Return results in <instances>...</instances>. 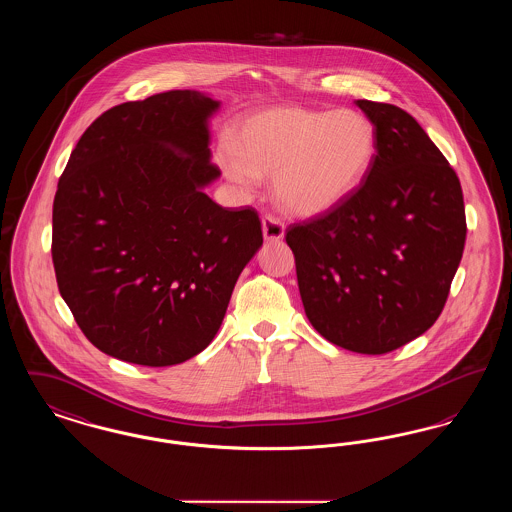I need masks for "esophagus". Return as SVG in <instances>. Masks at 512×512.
<instances>
[{"label":"esophagus","mask_w":512,"mask_h":512,"mask_svg":"<svg viewBox=\"0 0 512 512\" xmlns=\"http://www.w3.org/2000/svg\"><path fill=\"white\" fill-rule=\"evenodd\" d=\"M284 232H286V226L276 215H265L263 217V236H265V240L278 242V240L284 238Z\"/></svg>","instance_id":"obj_1"}]
</instances>
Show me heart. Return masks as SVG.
Returning a JSON list of instances; mask_svg holds the SVG:
<instances>
[{"label":"heart","instance_id":"heart-1","mask_svg":"<svg viewBox=\"0 0 512 512\" xmlns=\"http://www.w3.org/2000/svg\"><path fill=\"white\" fill-rule=\"evenodd\" d=\"M374 155L376 130L363 113L282 105L245 117L220 149V165L242 184L274 176L276 201L313 217L361 186Z\"/></svg>","mask_w":512,"mask_h":512}]
</instances>
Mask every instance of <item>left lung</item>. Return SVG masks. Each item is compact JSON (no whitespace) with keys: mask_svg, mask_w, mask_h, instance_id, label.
Listing matches in <instances>:
<instances>
[{"mask_svg":"<svg viewBox=\"0 0 512 512\" xmlns=\"http://www.w3.org/2000/svg\"><path fill=\"white\" fill-rule=\"evenodd\" d=\"M355 103L376 130L372 167L338 207L290 224L286 242L318 334L384 355L422 336L445 307L466 240L463 190L407 111Z\"/></svg>","mask_w":512,"mask_h":512,"instance_id":"left-lung-1","label":"left lung"}]
</instances>
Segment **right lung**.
<instances>
[{"label": "right lung", "mask_w": 512, "mask_h": 512, "mask_svg": "<svg viewBox=\"0 0 512 512\" xmlns=\"http://www.w3.org/2000/svg\"><path fill=\"white\" fill-rule=\"evenodd\" d=\"M219 101L171 90L111 107L71 153L53 199L59 293L99 351L171 366L219 332L263 244L253 207H220L207 119Z\"/></svg>", "instance_id": "add662e5"}]
</instances>
